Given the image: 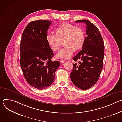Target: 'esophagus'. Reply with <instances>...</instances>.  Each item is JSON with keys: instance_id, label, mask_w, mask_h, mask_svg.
I'll use <instances>...</instances> for the list:
<instances>
[{"instance_id": "1", "label": "esophagus", "mask_w": 122, "mask_h": 122, "mask_svg": "<svg viewBox=\"0 0 122 122\" xmlns=\"http://www.w3.org/2000/svg\"><path fill=\"white\" fill-rule=\"evenodd\" d=\"M59 61H60V62L61 64H63V63H64L65 60H63V59H60V60H59Z\"/></svg>"}]
</instances>
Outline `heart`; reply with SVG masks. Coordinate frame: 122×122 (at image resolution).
<instances>
[{"instance_id":"heart-1","label":"heart","mask_w":122,"mask_h":122,"mask_svg":"<svg viewBox=\"0 0 122 122\" xmlns=\"http://www.w3.org/2000/svg\"><path fill=\"white\" fill-rule=\"evenodd\" d=\"M85 33L82 28L71 24L65 23L59 25L56 29V34L48 33L47 41L54 51H58L62 41L66 46L56 55L58 58L68 59L73 54L74 50L82 48L85 41Z\"/></svg>"}]
</instances>
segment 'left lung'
<instances>
[{
    "label": "left lung",
    "instance_id": "8db88e82",
    "mask_svg": "<svg viewBox=\"0 0 122 122\" xmlns=\"http://www.w3.org/2000/svg\"><path fill=\"white\" fill-rule=\"evenodd\" d=\"M76 23H84L87 36L82 50L72 59L73 69L71 79L73 83L81 90L90 88L98 80L103 68L104 43L97 27L87 20H80Z\"/></svg>",
    "mask_w": 122,
    "mask_h": 122
}]
</instances>
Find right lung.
Segmentation results:
<instances>
[{"mask_svg":"<svg viewBox=\"0 0 122 122\" xmlns=\"http://www.w3.org/2000/svg\"><path fill=\"white\" fill-rule=\"evenodd\" d=\"M51 22L37 20L29 23L24 29L20 44V65L26 81L38 89H45L53 83L55 72L60 65L52 61L53 51L47 40Z\"/></svg>","mask_w":122,"mask_h":122,"instance_id":"add662e5","label":"right lung"}]
</instances>
